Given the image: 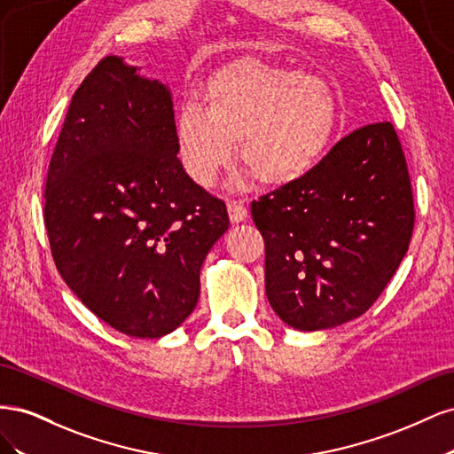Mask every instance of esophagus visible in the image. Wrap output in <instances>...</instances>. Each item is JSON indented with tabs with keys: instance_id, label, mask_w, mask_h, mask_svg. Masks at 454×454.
I'll list each match as a JSON object with an SVG mask.
<instances>
[{
	"instance_id": "1",
	"label": "esophagus",
	"mask_w": 454,
	"mask_h": 454,
	"mask_svg": "<svg viewBox=\"0 0 454 454\" xmlns=\"http://www.w3.org/2000/svg\"><path fill=\"white\" fill-rule=\"evenodd\" d=\"M227 212H229V219L231 223H240V222H246V217H248V208L242 202H237V200H231L227 204Z\"/></svg>"
}]
</instances>
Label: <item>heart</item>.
<instances>
[{
	"instance_id": "1",
	"label": "heart",
	"mask_w": 454,
	"mask_h": 454,
	"mask_svg": "<svg viewBox=\"0 0 454 454\" xmlns=\"http://www.w3.org/2000/svg\"><path fill=\"white\" fill-rule=\"evenodd\" d=\"M176 121L182 168L199 187H212L240 144V160L269 187L305 177L329 145L337 98L327 81L292 67L242 59L217 70Z\"/></svg>"
}]
</instances>
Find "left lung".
<instances>
[{
    "label": "left lung",
    "mask_w": 454,
    "mask_h": 454,
    "mask_svg": "<svg viewBox=\"0 0 454 454\" xmlns=\"http://www.w3.org/2000/svg\"><path fill=\"white\" fill-rule=\"evenodd\" d=\"M265 240V292L280 320L320 332L362 316L400 267L415 225L390 122L342 138L299 182L252 204Z\"/></svg>",
    "instance_id": "8db88e82"
}]
</instances>
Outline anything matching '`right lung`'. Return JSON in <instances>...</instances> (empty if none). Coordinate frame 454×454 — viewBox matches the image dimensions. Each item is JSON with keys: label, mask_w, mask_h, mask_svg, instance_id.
<instances>
[{"label": "right lung", "mask_w": 454, "mask_h": 454, "mask_svg": "<svg viewBox=\"0 0 454 454\" xmlns=\"http://www.w3.org/2000/svg\"><path fill=\"white\" fill-rule=\"evenodd\" d=\"M122 57L75 90L51 159L45 227L67 287L117 332L172 333L193 312L225 204L177 159L172 92Z\"/></svg>", "instance_id": "obj_1"}]
</instances>
